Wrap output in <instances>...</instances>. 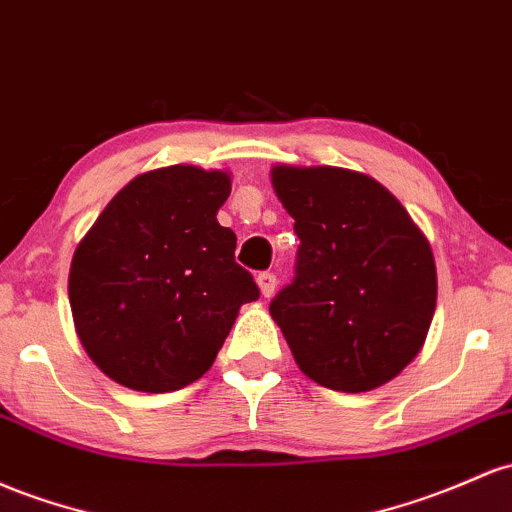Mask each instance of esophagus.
Returning <instances> with one entry per match:
<instances>
[{
	"instance_id": "obj_1",
	"label": "esophagus",
	"mask_w": 512,
	"mask_h": 512,
	"mask_svg": "<svg viewBox=\"0 0 512 512\" xmlns=\"http://www.w3.org/2000/svg\"><path fill=\"white\" fill-rule=\"evenodd\" d=\"M257 286H260L262 296L269 299V296L274 294V289H277V277H274L272 272H260L257 274Z\"/></svg>"
}]
</instances>
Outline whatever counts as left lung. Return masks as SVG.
Returning a JSON list of instances; mask_svg holds the SVG:
<instances>
[{"label":"left lung","mask_w":512,"mask_h":512,"mask_svg":"<svg viewBox=\"0 0 512 512\" xmlns=\"http://www.w3.org/2000/svg\"><path fill=\"white\" fill-rule=\"evenodd\" d=\"M272 184L301 240L294 282L269 303L296 364L333 391L386 384L413 362L435 316L428 238L362 172L277 165Z\"/></svg>","instance_id":"8db88e82"}]
</instances>
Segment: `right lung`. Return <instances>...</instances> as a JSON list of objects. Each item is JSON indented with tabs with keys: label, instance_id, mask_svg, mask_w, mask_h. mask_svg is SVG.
<instances>
[{
	"label": "right lung",
	"instance_id": "right-lung-1",
	"mask_svg": "<svg viewBox=\"0 0 512 512\" xmlns=\"http://www.w3.org/2000/svg\"><path fill=\"white\" fill-rule=\"evenodd\" d=\"M230 174L172 165L106 204L70 267V308L92 362L133 391L184 389L211 369L243 303L260 299L216 221Z\"/></svg>",
	"mask_w": 512,
	"mask_h": 512
}]
</instances>
